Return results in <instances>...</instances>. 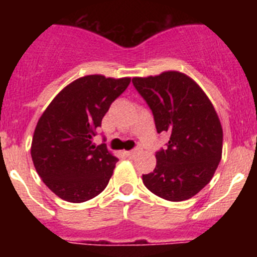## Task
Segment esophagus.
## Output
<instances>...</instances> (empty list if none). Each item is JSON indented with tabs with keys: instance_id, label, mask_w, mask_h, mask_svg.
<instances>
[{
	"instance_id": "1",
	"label": "esophagus",
	"mask_w": 257,
	"mask_h": 257,
	"mask_svg": "<svg viewBox=\"0 0 257 257\" xmlns=\"http://www.w3.org/2000/svg\"><path fill=\"white\" fill-rule=\"evenodd\" d=\"M139 152H140L139 149L136 148V149H133V151H128V152H126V153H127V156H128V157H135L136 154L139 153Z\"/></svg>"
}]
</instances>
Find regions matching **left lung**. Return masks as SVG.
<instances>
[{
    "label": "left lung",
    "mask_w": 257,
    "mask_h": 257,
    "mask_svg": "<svg viewBox=\"0 0 257 257\" xmlns=\"http://www.w3.org/2000/svg\"><path fill=\"white\" fill-rule=\"evenodd\" d=\"M133 83L152 109L157 133L170 136L143 183L167 201L192 198L210 183L221 160L222 127L216 110L203 90L176 70L135 77Z\"/></svg>",
    "instance_id": "8db88e82"
}]
</instances>
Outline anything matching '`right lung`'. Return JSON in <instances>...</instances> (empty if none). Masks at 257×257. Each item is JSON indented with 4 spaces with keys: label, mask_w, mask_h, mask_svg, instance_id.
<instances>
[{
    "label": "right lung",
    "mask_w": 257,
    "mask_h": 257,
    "mask_svg": "<svg viewBox=\"0 0 257 257\" xmlns=\"http://www.w3.org/2000/svg\"><path fill=\"white\" fill-rule=\"evenodd\" d=\"M130 82L128 77H81L65 86L38 119L32 161L42 181L61 199L86 202L108 185L117 157L91 139L110 104Z\"/></svg>",
    "instance_id": "right-lung-1"
}]
</instances>
